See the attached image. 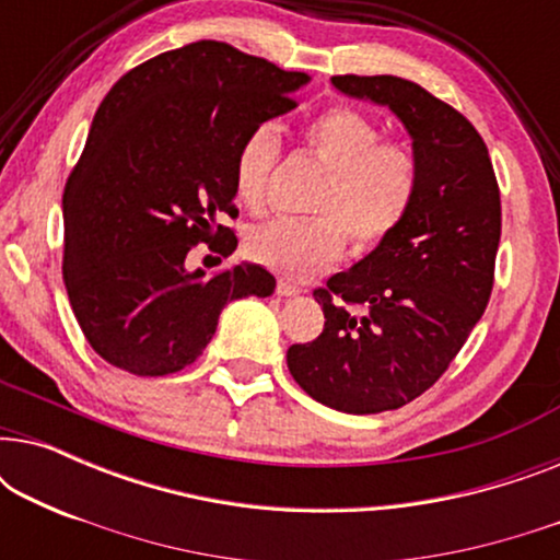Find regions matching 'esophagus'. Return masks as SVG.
<instances>
[{
    "label": "esophagus",
    "instance_id": "esophagus-1",
    "mask_svg": "<svg viewBox=\"0 0 560 560\" xmlns=\"http://www.w3.org/2000/svg\"><path fill=\"white\" fill-rule=\"evenodd\" d=\"M278 295H282V298H293V295H301L303 293V288L301 285H295V282H290V280H278Z\"/></svg>",
    "mask_w": 560,
    "mask_h": 560
}]
</instances>
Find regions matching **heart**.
Segmentation results:
<instances>
[{
    "label": "heart",
    "instance_id": "1",
    "mask_svg": "<svg viewBox=\"0 0 560 560\" xmlns=\"http://www.w3.org/2000/svg\"><path fill=\"white\" fill-rule=\"evenodd\" d=\"M303 150L328 167L313 196L311 219H275L247 236V255L267 270L293 280L324 272L343 255L347 234L357 249L389 240L416 203L418 155L405 142L382 140V129L354 106H328L301 127ZM280 140L272 125L252 127L236 144L234 196L259 213L278 165Z\"/></svg>",
    "mask_w": 560,
    "mask_h": 560
}]
</instances>
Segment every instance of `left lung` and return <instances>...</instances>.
Here are the masks:
<instances>
[{
  "label": "left lung",
  "instance_id": "obj_1",
  "mask_svg": "<svg viewBox=\"0 0 560 560\" xmlns=\"http://www.w3.org/2000/svg\"><path fill=\"white\" fill-rule=\"evenodd\" d=\"M331 83L389 106L420 163L408 219L313 290L324 331L288 349V370L313 400L370 416L423 395L469 339L492 295L502 203L487 144L454 106L397 75L349 73Z\"/></svg>",
  "mask_w": 560,
  "mask_h": 560
}]
</instances>
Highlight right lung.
<instances>
[{
    "label": "right lung",
    "instance_id": "right-lung-1",
    "mask_svg": "<svg viewBox=\"0 0 560 560\" xmlns=\"http://www.w3.org/2000/svg\"><path fill=\"white\" fill-rule=\"evenodd\" d=\"M308 73L282 71L226 43L160 52L114 83L63 194V280L83 336L137 377L194 364L236 298L275 278L234 265L188 272L196 244L236 249L232 163L252 127L295 109ZM221 262V259H219Z\"/></svg>",
    "mask_w": 560,
    "mask_h": 560
}]
</instances>
